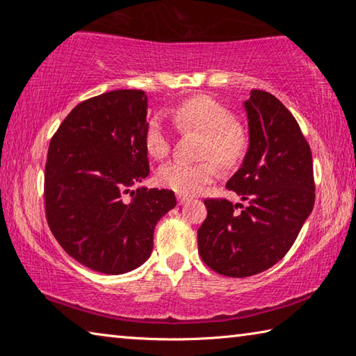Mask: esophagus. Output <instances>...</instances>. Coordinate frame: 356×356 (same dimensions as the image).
<instances>
[{"label":"esophagus","instance_id":"obj_1","mask_svg":"<svg viewBox=\"0 0 356 356\" xmlns=\"http://www.w3.org/2000/svg\"><path fill=\"white\" fill-rule=\"evenodd\" d=\"M177 201H179L180 206H184V204H186V202L190 201V197H188V196H182V195H179V196H177Z\"/></svg>","mask_w":356,"mask_h":356}]
</instances>
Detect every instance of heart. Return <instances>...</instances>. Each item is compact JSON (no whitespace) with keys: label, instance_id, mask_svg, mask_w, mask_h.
Here are the masks:
<instances>
[{"label":"heart","instance_id":"heart-1","mask_svg":"<svg viewBox=\"0 0 356 356\" xmlns=\"http://www.w3.org/2000/svg\"><path fill=\"white\" fill-rule=\"evenodd\" d=\"M179 130H197L206 135L201 156H212L222 166L237 165L246 152L248 136L243 127L234 122V114L225 105L207 95L186 99L168 111ZM144 146L154 159H163L170 152V131L160 118L149 120L144 130ZM216 177L212 161L185 163L171 161L160 168L159 182L182 196L201 193Z\"/></svg>","mask_w":356,"mask_h":356}]
</instances>
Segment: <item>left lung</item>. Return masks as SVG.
<instances>
[{"instance_id": "8db88e82", "label": "left lung", "mask_w": 356, "mask_h": 356, "mask_svg": "<svg viewBox=\"0 0 356 356\" xmlns=\"http://www.w3.org/2000/svg\"><path fill=\"white\" fill-rule=\"evenodd\" d=\"M243 108L250 144L226 186L248 206L206 200L207 218L197 229L202 261L232 278L257 275L280 262L316 200L312 154L291 111L257 89Z\"/></svg>"}]
</instances>
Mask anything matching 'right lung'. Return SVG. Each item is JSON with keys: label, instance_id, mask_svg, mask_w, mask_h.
<instances>
[{"label": "right lung", "instance_id": "add662e5", "mask_svg": "<svg viewBox=\"0 0 356 356\" xmlns=\"http://www.w3.org/2000/svg\"><path fill=\"white\" fill-rule=\"evenodd\" d=\"M146 116L144 91L105 92L76 105L48 147V226L95 272L122 275L146 262L156 222L177 204L171 190H131L149 176Z\"/></svg>", "mask_w": 356, "mask_h": 356}]
</instances>
